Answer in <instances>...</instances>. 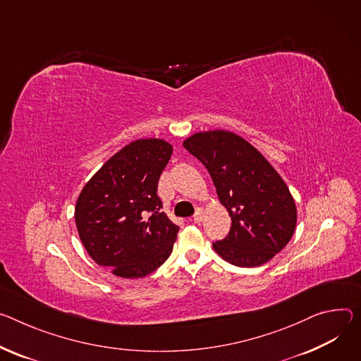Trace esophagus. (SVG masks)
<instances>
[{
  "label": "esophagus",
  "mask_w": 361,
  "mask_h": 361,
  "mask_svg": "<svg viewBox=\"0 0 361 361\" xmlns=\"http://www.w3.org/2000/svg\"><path fill=\"white\" fill-rule=\"evenodd\" d=\"M192 220H194V223H200L203 220V210L202 209H199L197 212H195Z\"/></svg>",
  "instance_id": "1"
}]
</instances>
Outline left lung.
<instances>
[{
	"label": "left lung",
	"instance_id": "obj_1",
	"mask_svg": "<svg viewBox=\"0 0 361 361\" xmlns=\"http://www.w3.org/2000/svg\"><path fill=\"white\" fill-rule=\"evenodd\" d=\"M183 147L204 164L232 217L231 232L213 243L216 253L240 268L267 264L288 245L297 226V206L282 177L252 144L231 130L195 133Z\"/></svg>",
	"mask_w": 361,
	"mask_h": 361
}]
</instances>
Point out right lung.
<instances>
[{"mask_svg":"<svg viewBox=\"0 0 361 361\" xmlns=\"http://www.w3.org/2000/svg\"><path fill=\"white\" fill-rule=\"evenodd\" d=\"M173 154L166 140L142 138L114 154L82 188L75 221L97 265L121 278L152 274L171 255L178 226L157 195L158 180Z\"/></svg>","mask_w":361,"mask_h":361,"instance_id":"right-lung-1","label":"right lung"}]
</instances>
